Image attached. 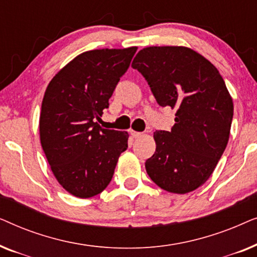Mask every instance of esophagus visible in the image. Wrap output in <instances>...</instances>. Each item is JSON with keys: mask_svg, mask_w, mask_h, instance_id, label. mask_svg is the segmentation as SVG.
Returning a JSON list of instances; mask_svg holds the SVG:
<instances>
[{"mask_svg": "<svg viewBox=\"0 0 257 257\" xmlns=\"http://www.w3.org/2000/svg\"><path fill=\"white\" fill-rule=\"evenodd\" d=\"M130 135H131L133 138H139V137H142L143 133L142 132H137V131H133V130H131L130 131Z\"/></svg>", "mask_w": 257, "mask_h": 257, "instance_id": "34e87169", "label": "esophagus"}]
</instances>
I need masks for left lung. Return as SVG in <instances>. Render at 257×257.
I'll list each match as a JSON object with an SVG mask.
<instances>
[{"label": "left lung", "mask_w": 257, "mask_h": 257, "mask_svg": "<svg viewBox=\"0 0 257 257\" xmlns=\"http://www.w3.org/2000/svg\"><path fill=\"white\" fill-rule=\"evenodd\" d=\"M160 106L175 108L171 132H154L156 152L147 174L170 193L186 194L205 184L226 150L234 105L219 70L186 47H147L132 62Z\"/></svg>", "instance_id": "1"}]
</instances>
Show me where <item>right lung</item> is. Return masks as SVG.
<instances>
[{
	"mask_svg": "<svg viewBox=\"0 0 257 257\" xmlns=\"http://www.w3.org/2000/svg\"><path fill=\"white\" fill-rule=\"evenodd\" d=\"M137 47L97 49L62 68L45 90L40 139L59 185L80 199L99 194L110 184L128 133L96 121L128 69Z\"/></svg>",
	"mask_w": 257,
	"mask_h": 257,
	"instance_id": "1",
	"label": "right lung"
}]
</instances>
